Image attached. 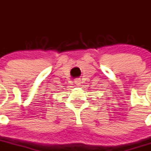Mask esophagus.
<instances>
[{
	"mask_svg": "<svg viewBox=\"0 0 151 151\" xmlns=\"http://www.w3.org/2000/svg\"><path fill=\"white\" fill-rule=\"evenodd\" d=\"M74 83H75V84L78 87H79V86H81V80L80 79V78H77V79L74 80Z\"/></svg>",
	"mask_w": 151,
	"mask_h": 151,
	"instance_id": "34e87169",
	"label": "esophagus"
}]
</instances>
